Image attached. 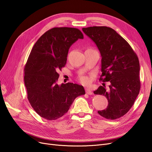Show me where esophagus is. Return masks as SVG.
Listing matches in <instances>:
<instances>
[{
  "label": "esophagus",
  "mask_w": 152,
  "mask_h": 152,
  "mask_svg": "<svg viewBox=\"0 0 152 152\" xmlns=\"http://www.w3.org/2000/svg\"><path fill=\"white\" fill-rule=\"evenodd\" d=\"M86 93H87V94H89V95L93 94V91H92L91 89H89V88H86Z\"/></svg>",
  "instance_id": "34e87169"
}]
</instances>
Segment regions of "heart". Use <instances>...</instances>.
I'll return each instance as SVG.
<instances>
[{"label":"heart","mask_w":152,"mask_h":152,"mask_svg":"<svg viewBox=\"0 0 152 152\" xmlns=\"http://www.w3.org/2000/svg\"><path fill=\"white\" fill-rule=\"evenodd\" d=\"M80 80L82 84H87L90 82V79L89 77L86 76H82L80 77Z\"/></svg>","instance_id":"b5f03b06"}]
</instances>
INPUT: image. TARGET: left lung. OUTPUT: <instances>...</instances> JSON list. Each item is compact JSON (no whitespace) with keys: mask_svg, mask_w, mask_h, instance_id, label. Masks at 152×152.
Listing matches in <instances>:
<instances>
[{"mask_svg":"<svg viewBox=\"0 0 152 152\" xmlns=\"http://www.w3.org/2000/svg\"><path fill=\"white\" fill-rule=\"evenodd\" d=\"M82 31L96 44L102 56L100 80L110 82L108 89L99 86L95 94L108 99L107 108L98 113L115 120L132 107L140 90V62L130 45L116 31L107 26H91Z\"/></svg>","mask_w":152,"mask_h":152,"instance_id":"1","label":"left lung"}]
</instances>
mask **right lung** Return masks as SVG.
Masks as SVG:
<instances>
[{"mask_svg":"<svg viewBox=\"0 0 152 152\" xmlns=\"http://www.w3.org/2000/svg\"><path fill=\"white\" fill-rule=\"evenodd\" d=\"M84 35L68 27L49 30L37 41L25 66L24 81L29 102L38 115L47 120L64 115L84 87L70 83L58 85V72L65 66L71 45Z\"/></svg>","mask_w":152,"mask_h":152,"instance_id":"obj_1","label":"right lung"}]
</instances>
